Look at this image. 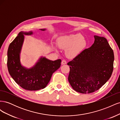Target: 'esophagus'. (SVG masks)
Listing matches in <instances>:
<instances>
[{
	"label": "esophagus",
	"instance_id": "obj_1",
	"mask_svg": "<svg viewBox=\"0 0 120 120\" xmlns=\"http://www.w3.org/2000/svg\"><path fill=\"white\" fill-rule=\"evenodd\" d=\"M67 61L66 60H63L62 61H61V64H67Z\"/></svg>",
	"mask_w": 120,
	"mask_h": 120
}]
</instances>
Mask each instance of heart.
Returning a JSON list of instances; mask_svg holds the SVG:
<instances>
[{"mask_svg": "<svg viewBox=\"0 0 120 120\" xmlns=\"http://www.w3.org/2000/svg\"><path fill=\"white\" fill-rule=\"evenodd\" d=\"M57 45L61 49H67L66 55L68 57L74 58L86 48L87 42L83 35L78 34L60 38Z\"/></svg>", "mask_w": 120, "mask_h": 120, "instance_id": "obj_1", "label": "heart"}]
</instances>
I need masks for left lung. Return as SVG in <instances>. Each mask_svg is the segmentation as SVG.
<instances>
[{
	"instance_id": "8db88e82",
	"label": "left lung",
	"mask_w": 120,
	"mask_h": 120,
	"mask_svg": "<svg viewBox=\"0 0 120 120\" xmlns=\"http://www.w3.org/2000/svg\"><path fill=\"white\" fill-rule=\"evenodd\" d=\"M95 41L68 63V80L79 93L90 94L100 89L113 71L114 54L106 38L94 35Z\"/></svg>"
}]
</instances>
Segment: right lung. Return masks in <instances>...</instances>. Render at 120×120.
<instances>
[{
    "label": "right lung",
    "instance_id": "1",
    "mask_svg": "<svg viewBox=\"0 0 120 120\" xmlns=\"http://www.w3.org/2000/svg\"><path fill=\"white\" fill-rule=\"evenodd\" d=\"M45 31L46 29H40ZM32 31H21L9 45L8 51V68L11 77L18 85L28 90L44 89L48 84L54 71L60 67L61 60H50L41 57L30 68L20 63V53L24 39V35H31Z\"/></svg>",
    "mask_w": 120,
    "mask_h": 120
}]
</instances>
